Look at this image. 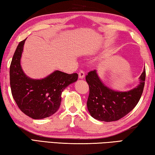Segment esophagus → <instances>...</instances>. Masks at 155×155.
I'll use <instances>...</instances> for the list:
<instances>
[{
	"label": "esophagus",
	"mask_w": 155,
	"mask_h": 155,
	"mask_svg": "<svg viewBox=\"0 0 155 155\" xmlns=\"http://www.w3.org/2000/svg\"><path fill=\"white\" fill-rule=\"evenodd\" d=\"M78 75H79L80 79H83L85 77V72L84 71H80L79 73H78Z\"/></svg>",
	"instance_id": "1"
}]
</instances>
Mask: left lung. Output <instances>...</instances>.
Masks as SVG:
<instances>
[{"instance_id":"8db88e82","label":"left lung","mask_w":155,"mask_h":155,"mask_svg":"<svg viewBox=\"0 0 155 155\" xmlns=\"http://www.w3.org/2000/svg\"><path fill=\"white\" fill-rule=\"evenodd\" d=\"M146 71L140 77V84L126 92L112 90L103 83L96 70L91 71L86 76L89 86L87 107L92 117L98 120L112 122L118 120L136 106L144 87Z\"/></svg>"}]
</instances>
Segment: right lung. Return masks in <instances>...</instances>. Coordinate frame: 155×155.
Segmentation results:
<instances>
[{
  "instance_id": "right-lung-1",
  "label": "right lung",
  "mask_w": 155,
  "mask_h": 155,
  "mask_svg": "<svg viewBox=\"0 0 155 155\" xmlns=\"http://www.w3.org/2000/svg\"><path fill=\"white\" fill-rule=\"evenodd\" d=\"M26 39L19 43L10 65V86L16 104L24 114L33 119H42L56 113L61 103L62 92L78 80V73L67 74L55 71L40 80L24 73L20 59Z\"/></svg>"
}]
</instances>
